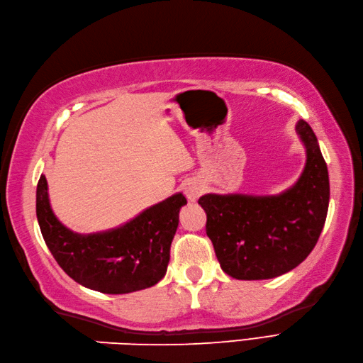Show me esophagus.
<instances>
[{
    "instance_id": "34e87169",
    "label": "esophagus",
    "mask_w": 363,
    "mask_h": 363,
    "mask_svg": "<svg viewBox=\"0 0 363 363\" xmlns=\"http://www.w3.org/2000/svg\"><path fill=\"white\" fill-rule=\"evenodd\" d=\"M201 193H202V185L198 181L185 182V185H184V194H185V196H187L189 201L194 202L201 196Z\"/></svg>"
}]
</instances>
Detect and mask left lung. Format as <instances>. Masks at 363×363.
Listing matches in <instances>:
<instances>
[{
	"label": "left lung",
	"instance_id": "obj_1",
	"mask_svg": "<svg viewBox=\"0 0 363 363\" xmlns=\"http://www.w3.org/2000/svg\"><path fill=\"white\" fill-rule=\"evenodd\" d=\"M296 132L305 145L301 178L273 196L203 194L210 238L220 268L239 281H261L285 274L311 253L322 233L330 202L328 169L308 123Z\"/></svg>",
	"mask_w": 363,
	"mask_h": 363
}]
</instances>
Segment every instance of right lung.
I'll return each instance as SVG.
<instances>
[{
  "label": "right lung",
  "mask_w": 363,
  "mask_h": 363,
  "mask_svg": "<svg viewBox=\"0 0 363 363\" xmlns=\"http://www.w3.org/2000/svg\"><path fill=\"white\" fill-rule=\"evenodd\" d=\"M185 203L184 194L176 193L118 228L79 235L53 215L44 174L36 187V218L55 261L75 282L106 294L144 290L161 281Z\"/></svg>",
  "instance_id": "1"
}]
</instances>
